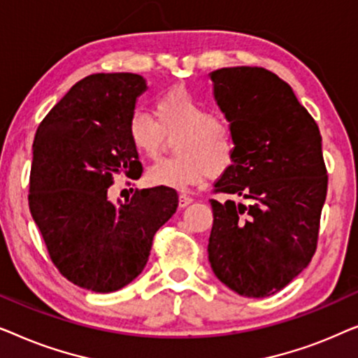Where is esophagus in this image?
Instances as JSON below:
<instances>
[{"label": "esophagus", "instance_id": "34e87169", "mask_svg": "<svg viewBox=\"0 0 358 358\" xmlns=\"http://www.w3.org/2000/svg\"><path fill=\"white\" fill-rule=\"evenodd\" d=\"M192 202H194V199L189 197V195H185V194H180L179 195V207L180 208H185V207H187V205H190Z\"/></svg>", "mask_w": 358, "mask_h": 358}]
</instances>
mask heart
<instances>
[{"label": "heart", "mask_w": 358, "mask_h": 358, "mask_svg": "<svg viewBox=\"0 0 358 358\" xmlns=\"http://www.w3.org/2000/svg\"><path fill=\"white\" fill-rule=\"evenodd\" d=\"M153 116L155 120L136 110L127 124L130 145L151 159L159 156L164 136L178 134L173 141V158L161 159L146 171L150 185L182 190L231 166L236 153L231 125L212 115V110L185 87H174L159 96Z\"/></svg>", "instance_id": "1"}]
</instances>
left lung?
I'll list each match as a JSON object with an SVG mask.
<instances>
[{
	"mask_svg": "<svg viewBox=\"0 0 358 358\" xmlns=\"http://www.w3.org/2000/svg\"><path fill=\"white\" fill-rule=\"evenodd\" d=\"M210 78L236 153L213 187V194L233 199H210L208 261L220 282L239 295L271 296L316 252L327 194L321 134L275 73L233 66Z\"/></svg>",
	"mask_w": 358,
	"mask_h": 358,
	"instance_id": "1",
	"label": "left lung"
}]
</instances>
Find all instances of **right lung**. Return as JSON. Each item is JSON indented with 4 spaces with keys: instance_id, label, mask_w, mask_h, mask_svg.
<instances>
[{
    "instance_id": "obj_1",
    "label": "right lung",
    "mask_w": 358,
    "mask_h": 358,
    "mask_svg": "<svg viewBox=\"0 0 358 358\" xmlns=\"http://www.w3.org/2000/svg\"><path fill=\"white\" fill-rule=\"evenodd\" d=\"M146 83L134 73H96L78 81L38 125L29 208L63 277L96 293L120 290L148 262L158 229L178 210L171 187L135 190L115 207V176L138 179L141 163L127 124Z\"/></svg>"
}]
</instances>
